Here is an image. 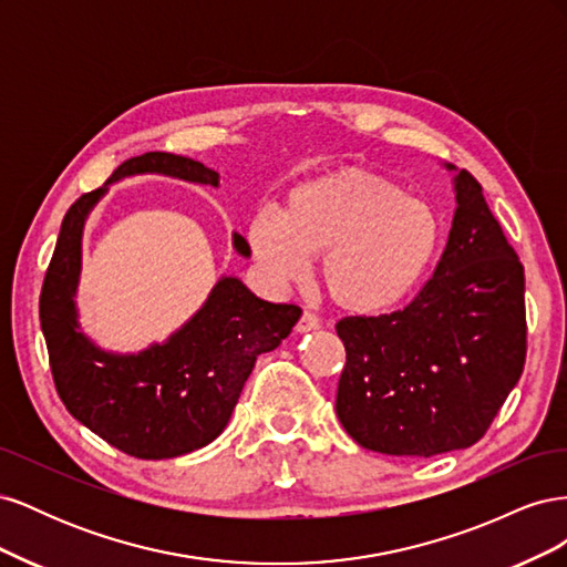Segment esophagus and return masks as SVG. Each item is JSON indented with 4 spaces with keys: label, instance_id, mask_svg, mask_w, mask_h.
Segmentation results:
<instances>
[{
    "label": "esophagus",
    "instance_id": "obj_1",
    "mask_svg": "<svg viewBox=\"0 0 567 567\" xmlns=\"http://www.w3.org/2000/svg\"><path fill=\"white\" fill-rule=\"evenodd\" d=\"M319 317L317 315H312V312H302V317L298 319V323H296V331L298 333H307V331H315V329H319Z\"/></svg>",
    "mask_w": 567,
    "mask_h": 567
}]
</instances>
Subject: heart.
<instances>
[{
	"instance_id": "b5f03b06",
	"label": "heart",
	"mask_w": 567,
	"mask_h": 567,
	"mask_svg": "<svg viewBox=\"0 0 567 567\" xmlns=\"http://www.w3.org/2000/svg\"><path fill=\"white\" fill-rule=\"evenodd\" d=\"M442 221L421 198L362 167H340L290 188L281 215L255 213L248 246L274 284L319 279L338 310L359 317L402 305L435 262Z\"/></svg>"
}]
</instances>
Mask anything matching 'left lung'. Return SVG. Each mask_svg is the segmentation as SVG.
Segmentation results:
<instances>
[{
    "instance_id": "8db88e82",
    "label": "left lung",
    "mask_w": 567,
    "mask_h": 567,
    "mask_svg": "<svg viewBox=\"0 0 567 567\" xmlns=\"http://www.w3.org/2000/svg\"><path fill=\"white\" fill-rule=\"evenodd\" d=\"M454 188L447 246L419 296L336 323L346 346L336 414L371 452L427 458L471 447L525 367L523 265L468 169Z\"/></svg>"
}]
</instances>
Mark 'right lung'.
<instances>
[{
  "mask_svg": "<svg viewBox=\"0 0 567 567\" xmlns=\"http://www.w3.org/2000/svg\"><path fill=\"white\" fill-rule=\"evenodd\" d=\"M144 173L219 184L215 169L198 161L151 151L125 161L106 186ZM106 186L68 208L44 274L40 321L51 375L65 409L115 450L136 458H175L205 447L225 431L257 354L279 348L302 310L267 302L236 277H221L192 321L163 346L140 354L99 350L80 331L73 296L84 219ZM234 248L250 255L238 234Z\"/></svg>",
  "mask_w": 567,
  "mask_h": 567,
  "instance_id": "right-lung-1",
  "label": "right lung"
}]
</instances>
